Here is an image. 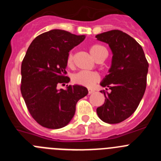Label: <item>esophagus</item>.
I'll return each instance as SVG.
<instances>
[{
  "label": "esophagus",
  "mask_w": 161,
  "mask_h": 161,
  "mask_svg": "<svg viewBox=\"0 0 161 161\" xmlns=\"http://www.w3.org/2000/svg\"><path fill=\"white\" fill-rule=\"evenodd\" d=\"M88 92H89V94H92V93H94V90H93V89H89Z\"/></svg>",
  "instance_id": "obj_1"
}]
</instances>
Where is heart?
Returning <instances> with one entry per match:
<instances>
[{"mask_svg": "<svg viewBox=\"0 0 161 161\" xmlns=\"http://www.w3.org/2000/svg\"><path fill=\"white\" fill-rule=\"evenodd\" d=\"M104 52H106V48L99 44L92 45L89 48V52L95 60H97ZM67 64L68 67H72L73 65V54L72 52L68 54L67 57ZM99 80H100L99 75L93 72L80 71L72 76V81L74 83L88 88L93 87L97 82L99 81Z\"/></svg>", "mask_w": 161, "mask_h": 161, "instance_id": "b5f03b06", "label": "heart"}]
</instances>
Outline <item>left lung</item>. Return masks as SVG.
Masks as SVG:
<instances>
[{"instance_id": "8db88e82", "label": "left lung", "mask_w": 161, "mask_h": 161, "mask_svg": "<svg viewBox=\"0 0 161 161\" xmlns=\"http://www.w3.org/2000/svg\"><path fill=\"white\" fill-rule=\"evenodd\" d=\"M96 38L107 43L113 53L109 74L100 84L111 91L101 92L106 99L97 109V114L105 123H119L136 111L143 98L148 63L142 47L123 31L113 30L96 35Z\"/></svg>"}]
</instances>
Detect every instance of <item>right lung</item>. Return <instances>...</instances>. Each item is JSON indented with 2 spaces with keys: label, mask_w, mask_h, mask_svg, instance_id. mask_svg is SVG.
<instances>
[{
  "label": "right lung",
  "mask_w": 161,
  "mask_h": 161,
  "mask_svg": "<svg viewBox=\"0 0 161 161\" xmlns=\"http://www.w3.org/2000/svg\"><path fill=\"white\" fill-rule=\"evenodd\" d=\"M85 38L63 30L42 33L32 41L21 67V93L30 114L38 124L49 129L62 128L69 123L76 112V105L88 94L81 85H66L69 51Z\"/></svg>",
  "instance_id": "1"
}]
</instances>
